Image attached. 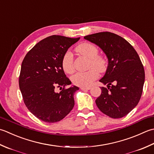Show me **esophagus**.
Masks as SVG:
<instances>
[{"label": "esophagus", "mask_w": 154, "mask_h": 154, "mask_svg": "<svg viewBox=\"0 0 154 154\" xmlns=\"http://www.w3.org/2000/svg\"><path fill=\"white\" fill-rule=\"evenodd\" d=\"M81 89H82V90H85V91H86V90H90V89H91V87H81Z\"/></svg>", "instance_id": "1"}]
</instances>
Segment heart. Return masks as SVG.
Here are the masks:
<instances>
[{"mask_svg": "<svg viewBox=\"0 0 154 154\" xmlns=\"http://www.w3.org/2000/svg\"><path fill=\"white\" fill-rule=\"evenodd\" d=\"M77 50L89 58V68L87 71H78L72 75L71 79L74 85L89 87L99 76V71H103L106 67V61L103 57L98 55L99 51L95 45L89 43L80 44ZM74 57L71 51H67L61 59V66L65 73H71L74 71Z\"/></svg>", "mask_w": 154, "mask_h": 154, "instance_id": "1", "label": "heart"}]
</instances>
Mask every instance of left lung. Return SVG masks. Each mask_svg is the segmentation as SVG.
<instances>
[{
  "mask_svg": "<svg viewBox=\"0 0 154 154\" xmlns=\"http://www.w3.org/2000/svg\"><path fill=\"white\" fill-rule=\"evenodd\" d=\"M84 38L96 44L108 59L106 73L99 81L107 84L101 87L95 100L102 113L117 119L127 116L140 100L145 81V71L136 51L125 38L115 33L100 32Z\"/></svg>",
  "mask_w": 154,
  "mask_h": 154,
  "instance_id": "left-lung-1",
  "label": "left lung"
}]
</instances>
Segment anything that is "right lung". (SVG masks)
<instances>
[{
    "label": "right lung",
    "instance_id": "obj_1",
    "mask_svg": "<svg viewBox=\"0 0 154 154\" xmlns=\"http://www.w3.org/2000/svg\"><path fill=\"white\" fill-rule=\"evenodd\" d=\"M79 38L50 36L36 44L23 59L19 88L27 109L41 121L59 122L73 109V95L79 87L66 88L71 82L62 68L61 59ZM59 87L62 91L57 93Z\"/></svg>",
    "mask_w": 154,
    "mask_h": 154
}]
</instances>
